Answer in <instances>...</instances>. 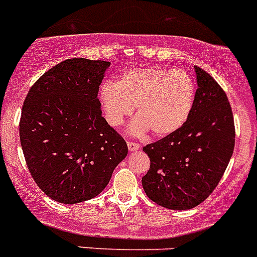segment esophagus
I'll list each match as a JSON object with an SVG mask.
<instances>
[{
  "label": "esophagus",
  "instance_id": "34e87169",
  "mask_svg": "<svg viewBox=\"0 0 257 257\" xmlns=\"http://www.w3.org/2000/svg\"><path fill=\"white\" fill-rule=\"evenodd\" d=\"M127 148L130 152H134V150H138L140 148V145L138 143H134V141H127Z\"/></svg>",
  "mask_w": 257,
  "mask_h": 257
}]
</instances>
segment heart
Returning a JSON list of instances; mask_svg holds the SVG:
<instances>
[{
    "label": "heart",
    "mask_w": 257,
    "mask_h": 257,
    "mask_svg": "<svg viewBox=\"0 0 257 257\" xmlns=\"http://www.w3.org/2000/svg\"><path fill=\"white\" fill-rule=\"evenodd\" d=\"M99 100L110 126H121L136 105L139 118L133 133L143 135L150 128L155 136H167L176 133L191 112L195 82L183 70L134 67L122 72L116 84L104 82Z\"/></svg>",
    "instance_id": "heart-1"
}]
</instances>
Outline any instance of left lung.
Returning a JSON list of instances; mask_svg holds the SVG:
<instances>
[{
    "label": "left lung",
    "mask_w": 257,
    "mask_h": 257,
    "mask_svg": "<svg viewBox=\"0 0 257 257\" xmlns=\"http://www.w3.org/2000/svg\"><path fill=\"white\" fill-rule=\"evenodd\" d=\"M197 89L194 105L176 133L143 148L150 168L141 183L158 205L187 210L215 190L234 149V119L227 94L195 66Z\"/></svg>",
    "instance_id": "1"
}]
</instances>
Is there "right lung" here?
<instances>
[{"label": "right lung", "mask_w": 257, "mask_h": 257, "mask_svg": "<svg viewBox=\"0 0 257 257\" xmlns=\"http://www.w3.org/2000/svg\"><path fill=\"white\" fill-rule=\"evenodd\" d=\"M107 61L70 58L44 72L21 109V149L33 180L51 199L77 204L98 196L127 144L98 99Z\"/></svg>", "instance_id": "obj_1"}]
</instances>
